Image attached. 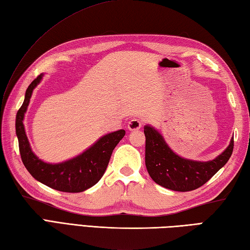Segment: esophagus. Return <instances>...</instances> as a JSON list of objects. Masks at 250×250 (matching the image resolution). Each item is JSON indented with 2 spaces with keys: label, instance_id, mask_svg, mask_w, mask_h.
I'll list each match as a JSON object with an SVG mask.
<instances>
[{
  "label": "esophagus",
  "instance_id": "obj_1",
  "mask_svg": "<svg viewBox=\"0 0 250 250\" xmlns=\"http://www.w3.org/2000/svg\"><path fill=\"white\" fill-rule=\"evenodd\" d=\"M141 126H142V121L140 119H132L128 125V128L131 131L139 130V129H141Z\"/></svg>",
  "mask_w": 250,
  "mask_h": 250
}]
</instances>
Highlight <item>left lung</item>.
Wrapping results in <instances>:
<instances>
[{"label": "left lung", "mask_w": 250, "mask_h": 250, "mask_svg": "<svg viewBox=\"0 0 250 250\" xmlns=\"http://www.w3.org/2000/svg\"><path fill=\"white\" fill-rule=\"evenodd\" d=\"M144 133L145 164L150 177L162 187L180 192L198 189L208 182L229 160L234 147L232 139L227 149L214 160L193 161L173 152L161 134L150 125L144 126Z\"/></svg>", "instance_id": "8db88e82"}]
</instances>
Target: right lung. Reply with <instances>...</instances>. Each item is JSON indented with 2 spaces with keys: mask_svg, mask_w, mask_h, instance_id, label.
Here are the masks:
<instances>
[{
  "mask_svg": "<svg viewBox=\"0 0 250 250\" xmlns=\"http://www.w3.org/2000/svg\"><path fill=\"white\" fill-rule=\"evenodd\" d=\"M41 79L42 75H39L30 83L25 91L23 104L16 116V134L18 137L21 160L32 176L42 184L62 192H83L94 186L103 176L111 153L125 136V131L119 130L104 135L82 155L68 161L58 164L43 162L31 150L23 125V117L32 92Z\"/></svg>",
  "mask_w": 250,
  "mask_h": 250,
  "instance_id": "right-lung-1",
  "label": "right lung"
}]
</instances>
